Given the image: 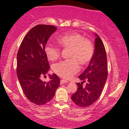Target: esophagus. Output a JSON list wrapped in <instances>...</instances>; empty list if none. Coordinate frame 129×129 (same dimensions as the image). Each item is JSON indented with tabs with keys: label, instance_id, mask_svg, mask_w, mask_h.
Here are the masks:
<instances>
[{
	"label": "esophagus",
	"instance_id": "esophagus-1",
	"mask_svg": "<svg viewBox=\"0 0 129 129\" xmlns=\"http://www.w3.org/2000/svg\"><path fill=\"white\" fill-rule=\"evenodd\" d=\"M67 82H68V81H66V80L61 79V80H60V84H66V83H67Z\"/></svg>",
	"mask_w": 129,
	"mask_h": 129
}]
</instances>
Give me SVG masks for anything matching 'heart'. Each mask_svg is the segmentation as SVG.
Returning <instances> with one entry per match:
<instances>
[{
    "label": "heart",
    "instance_id": "heart-1",
    "mask_svg": "<svg viewBox=\"0 0 129 129\" xmlns=\"http://www.w3.org/2000/svg\"><path fill=\"white\" fill-rule=\"evenodd\" d=\"M58 45L63 49L69 48L68 57L70 59L56 63L53 67L54 73L65 79H69L79 71V63L81 66L88 65L94 54V47L89 39L78 33H69L60 35L56 39ZM45 53L48 59L54 61L59 57L60 51L55 45L47 44Z\"/></svg>",
    "mask_w": 129,
    "mask_h": 129
}]
</instances>
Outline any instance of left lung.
I'll list each match as a JSON object with an SVG mask.
<instances>
[{"instance_id":"8db88e82","label":"left lung","mask_w":129,"mask_h":129,"mask_svg":"<svg viewBox=\"0 0 129 129\" xmlns=\"http://www.w3.org/2000/svg\"><path fill=\"white\" fill-rule=\"evenodd\" d=\"M94 51L88 67L78 78L82 82L77 83L78 90L72 96V100L77 106L86 107L95 103L101 94L108 76L107 60L104 45L95 33ZM83 82H86L85 87Z\"/></svg>"}]
</instances>
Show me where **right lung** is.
Masks as SVG:
<instances>
[{"label": "right lung", "instance_id": "obj_1", "mask_svg": "<svg viewBox=\"0 0 129 129\" xmlns=\"http://www.w3.org/2000/svg\"><path fill=\"white\" fill-rule=\"evenodd\" d=\"M57 28L49 25H38L28 32L22 41L17 54V76L28 100L41 106L51 100L60 84L59 77L49 75L48 82L41 77L50 69L45 46Z\"/></svg>", "mask_w": 129, "mask_h": 129}]
</instances>
